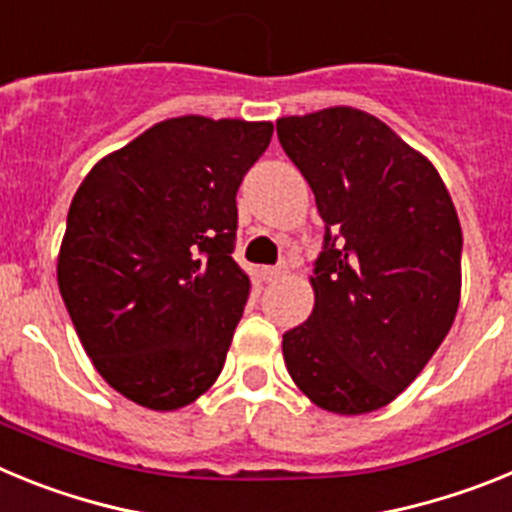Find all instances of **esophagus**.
Instances as JSON below:
<instances>
[{
	"label": "esophagus",
	"mask_w": 512,
	"mask_h": 512,
	"mask_svg": "<svg viewBox=\"0 0 512 512\" xmlns=\"http://www.w3.org/2000/svg\"><path fill=\"white\" fill-rule=\"evenodd\" d=\"M284 274H287V266L284 264L264 266V269H261V277H264V282H277V279H282Z\"/></svg>",
	"instance_id": "34e87169"
}]
</instances>
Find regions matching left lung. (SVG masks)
Returning <instances> with one entry per match:
<instances>
[{
  "label": "left lung",
  "instance_id": "left-lung-1",
  "mask_svg": "<svg viewBox=\"0 0 512 512\" xmlns=\"http://www.w3.org/2000/svg\"><path fill=\"white\" fill-rule=\"evenodd\" d=\"M325 223L312 315L282 338L318 408L390 405L431 361L461 297V225L436 166L354 107L277 120Z\"/></svg>",
  "mask_w": 512,
  "mask_h": 512
}]
</instances>
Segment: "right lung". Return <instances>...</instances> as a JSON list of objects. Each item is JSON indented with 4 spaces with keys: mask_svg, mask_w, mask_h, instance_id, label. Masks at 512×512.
Returning a JSON list of instances; mask_svg holds the SVG:
<instances>
[{
    "mask_svg": "<svg viewBox=\"0 0 512 512\" xmlns=\"http://www.w3.org/2000/svg\"><path fill=\"white\" fill-rule=\"evenodd\" d=\"M271 133V122L171 117L76 189L58 289L94 369L143 408H184L223 372L251 292L233 261L235 194Z\"/></svg>",
    "mask_w": 512,
    "mask_h": 512,
    "instance_id": "1",
    "label": "right lung"
}]
</instances>
